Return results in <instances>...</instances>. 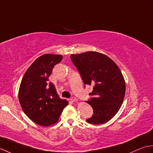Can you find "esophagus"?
<instances>
[{
    "mask_svg": "<svg viewBox=\"0 0 153 153\" xmlns=\"http://www.w3.org/2000/svg\"><path fill=\"white\" fill-rule=\"evenodd\" d=\"M71 100L73 102H78V99L76 98H74L73 97L72 98H71Z\"/></svg>",
    "mask_w": 153,
    "mask_h": 153,
    "instance_id": "obj_1",
    "label": "esophagus"
}]
</instances>
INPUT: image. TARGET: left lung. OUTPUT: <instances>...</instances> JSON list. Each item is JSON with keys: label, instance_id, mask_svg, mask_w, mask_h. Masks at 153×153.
<instances>
[{"label": "left lung", "instance_id": "obj_1", "mask_svg": "<svg viewBox=\"0 0 153 153\" xmlns=\"http://www.w3.org/2000/svg\"><path fill=\"white\" fill-rule=\"evenodd\" d=\"M85 85H92L90 95L93 98L86 102L94 110L88 123L98 125L110 120L120 109L126 93V82L116 63L104 54L87 51L71 55Z\"/></svg>", "mask_w": 153, "mask_h": 153}]
</instances>
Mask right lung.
Returning a JSON list of instances; mask_svg holds the SVG:
<instances>
[{
  "label": "right lung",
  "instance_id": "add662e5",
  "mask_svg": "<svg viewBox=\"0 0 153 153\" xmlns=\"http://www.w3.org/2000/svg\"><path fill=\"white\" fill-rule=\"evenodd\" d=\"M62 59L61 55L40 56L22 79L18 92L20 105L25 114L39 126L47 127L57 123L68 104L66 100L59 97L53 84L48 80L53 68Z\"/></svg>",
  "mask_w": 153,
  "mask_h": 153
}]
</instances>
